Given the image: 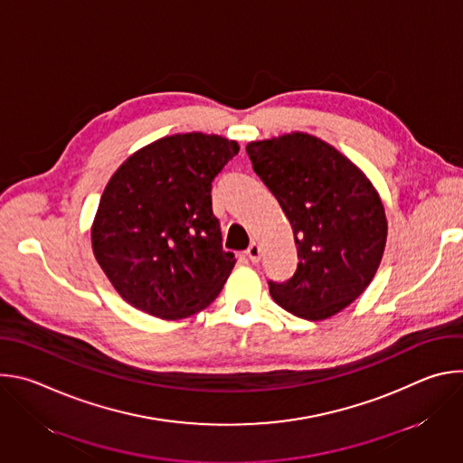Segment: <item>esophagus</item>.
Masks as SVG:
<instances>
[{
	"mask_svg": "<svg viewBox=\"0 0 463 463\" xmlns=\"http://www.w3.org/2000/svg\"><path fill=\"white\" fill-rule=\"evenodd\" d=\"M245 254L249 256V260H250L252 263H258V261H260V245H258L256 241H252V243L249 245V249L245 250Z\"/></svg>",
	"mask_w": 463,
	"mask_h": 463,
	"instance_id": "1",
	"label": "esophagus"
}]
</instances>
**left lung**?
Wrapping results in <instances>:
<instances>
[{"instance_id": "obj_1", "label": "left lung", "mask_w": 463, "mask_h": 463, "mask_svg": "<svg viewBox=\"0 0 463 463\" xmlns=\"http://www.w3.org/2000/svg\"><path fill=\"white\" fill-rule=\"evenodd\" d=\"M245 150L286 213L300 258L288 282L269 280L273 300L306 320L343 311L368 288L384 252L388 225L377 190L348 157L309 134Z\"/></svg>"}]
</instances>
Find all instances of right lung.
Here are the masks:
<instances>
[{"mask_svg": "<svg viewBox=\"0 0 463 463\" xmlns=\"http://www.w3.org/2000/svg\"><path fill=\"white\" fill-rule=\"evenodd\" d=\"M238 150L220 136L175 134L137 150L111 175L91 245L128 304L175 320L220 295L236 258L222 245L211 190Z\"/></svg>", "mask_w": 463, "mask_h": 463, "instance_id": "1", "label": "right lung"}]
</instances>
